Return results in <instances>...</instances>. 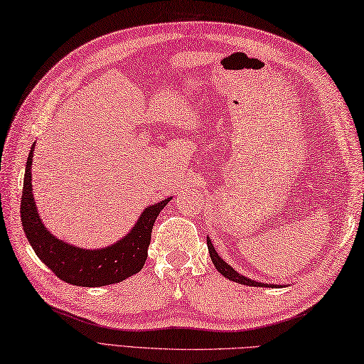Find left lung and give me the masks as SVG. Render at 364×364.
<instances>
[{"label":"left lung","instance_id":"1","mask_svg":"<svg viewBox=\"0 0 364 364\" xmlns=\"http://www.w3.org/2000/svg\"><path fill=\"white\" fill-rule=\"evenodd\" d=\"M206 244H208V250H210V257H211V261H213L214 267L218 269L223 277L228 278L230 282H236L239 284H245V286H266V288H272V286H275V288H277V284H267V283L255 282V280H250L249 277H244V275H241L239 272H236V270L231 267L228 262H225L219 257V253L215 252L210 236H206Z\"/></svg>","mask_w":364,"mask_h":364}]
</instances>
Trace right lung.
I'll return each instance as SVG.
<instances>
[{"label":"right lung","mask_w":364,"mask_h":364,"mask_svg":"<svg viewBox=\"0 0 364 364\" xmlns=\"http://www.w3.org/2000/svg\"><path fill=\"white\" fill-rule=\"evenodd\" d=\"M33 156L34 145L31 146L26 161L20 213L28 241L37 257L45 262V266L65 283L86 286V288L114 284L141 272L149 255L154 220L172 197L146 206L133 228L119 241L103 249H82V247L58 239L43 225L37 211L33 183H31L33 181V173H31Z\"/></svg>","instance_id":"add662e5"}]
</instances>
